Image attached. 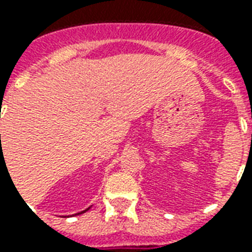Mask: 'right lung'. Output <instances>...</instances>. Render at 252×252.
<instances>
[{
	"label": "right lung",
	"instance_id": "obj_1",
	"mask_svg": "<svg viewBox=\"0 0 252 252\" xmlns=\"http://www.w3.org/2000/svg\"><path fill=\"white\" fill-rule=\"evenodd\" d=\"M91 207H92V206H91ZM91 207H88V208H87V210H84V211H80V212H77V214H74V215H80V214H84V212H87L89 208H91Z\"/></svg>",
	"mask_w": 252,
	"mask_h": 252
}]
</instances>
